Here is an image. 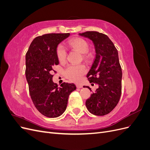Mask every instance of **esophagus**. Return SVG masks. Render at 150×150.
Instances as JSON below:
<instances>
[{
	"instance_id": "1",
	"label": "esophagus",
	"mask_w": 150,
	"mask_h": 150,
	"mask_svg": "<svg viewBox=\"0 0 150 150\" xmlns=\"http://www.w3.org/2000/svg\"><path fill=\"white\" fill-rule=\"evenodd\" d=\"M76 87H77V88H81L83 87V86H82V85H81V84H76Z\"/></svg>"
}]
</instances>
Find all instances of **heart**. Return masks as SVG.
<instances>
[{"label": "heart", "instance_id": "obj_1", "mask_svg": "<svg viewBox=\"0 0 150 150\" xmlns=\"http://www.w3.org/2000/svg\"><path fill=\"white\" fill-rule=\"evenodd\" d=\"M69 46L71 48L78 50L81 53H83L84 59L88 61L91 57L88 50L89 44L86 39L82 38H75L69 42ZM56 54L59 61L64 63L66 61L67 51L62 44H59L56 48ZM86 67L83 64H71L65 70V76L67 79L74 83H79L82 80L83 76L86 74Z\"/></svg>", "mask_w": 150, "mask_h": 150}]
</instances>
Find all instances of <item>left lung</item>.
<instances>
[{
  "label": "left lung",
  "mask_w": 150,
  "mask_h": 150,
  "mask_svg": "<svg viewBox=\"0 0 150 150\" xmlns=\"http://www.w3.org/2000/svg\"><path fill=\"white\" fill-rule=\"evenodd\" d=\"M79 35L92 40L96 54L87 78L90 83H96L99 88L86 100V106L93 115H106L116 107L121 94L122 70L118 52L106 34L87 31Z\"/></svg>",
  "instance_id": "obj_1"
}]
</instances>
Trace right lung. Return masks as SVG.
<instances>
[{
  "label": "right lung",
  "mask_w": 150,
  "mask_h": 150,
  "mask_svg": "<svg viewBox=\"0 0 150 150\" xmlns=\"http://www.w3.org/2000/svg\"><path fill=\"white\" fill-rule=\"evenodd\" d=\"M69 35L52 33L36 37L25 55V76L30 98L37 110L48 117H57L65 111L69 94L76 89L73 83H63L58 86L53 83L51 74L52 67L59 64L57 45Z\"/></svg>",
  "instance_id": "add662e5"
}]
</instances>
